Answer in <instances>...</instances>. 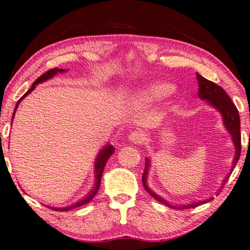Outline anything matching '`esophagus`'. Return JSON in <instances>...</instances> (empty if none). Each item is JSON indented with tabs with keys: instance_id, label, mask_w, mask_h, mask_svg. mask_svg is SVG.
<instances>
[{
	"instance_id": "esophagus-1",
	"label": "esophagus",
	"mask_w": 250,
	"mask_h": 250,
	"mask_svg": "<svg viewBox=\"0 0 250 250\" xmlns=\"http://www.w3.org/2000/svg\"><path fill=\"white\" fill-rule=\"evenodd\" d=\"M128 140L134 144H140V143L144 142V140H146V134L141 131L132 132L131 134H129Z\"/></svg>"
}]
</instances>
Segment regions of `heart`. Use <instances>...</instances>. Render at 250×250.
I'll return each instance as SVG.
<instances>
[{"mask_svg":"<svg viewBox=\"0 0 250 250\" xmlns=\"http://www.w3.org/2000/svg\"><path fill=\"white\" fill-rule=\"evenodd\" d=\"M173 85L168 82H153L146 85L139 93V98L143 103H154V101L164 99L172 92Z\"/></svg>","mask_w":250,"mask_h":250,"instance_id":"heart-1","label":"heart"}]
</instances>
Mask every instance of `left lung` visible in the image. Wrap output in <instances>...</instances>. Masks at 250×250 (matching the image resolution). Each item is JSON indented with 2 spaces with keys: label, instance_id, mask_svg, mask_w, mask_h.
Wrapping results in <instances>:
<instances>
[{
  "label": "left lung",
  "instance_id": "obj_1",
  "mask_svg": "<svg viewBox=\"0 0 250 250\" xmlns=\"http://www.w3.org/2000/svg\"><path fill=\"white\" fill-rule=\"evenodd\" d=\"M197 77V81H198V97L202 100H205L206 104H208L209 106H212L214 109H216L221 114L222 119H223V125L228 133L231 135V139H232L234 149H236V154H234L233 161H232V166H231L230 172L228 173L226 178L223 179L222 186L231 175V172L233 171L234 167H236L238 160H239L240 157V152H241V135H240V118H239V113H238L237 107L234 106V104L232 103V100L230 99V97L227 95V92L221 88V86L215 84L214 82L208 80L196 73ZM150 166H151V160L149 158L146 159V168H144V172L142 176V182H143V186L146 188V190L149 193L152 197H154L155 200L161 202L162 204L167 205L168 208H178V209H185V208H196V206L201 205V204H205L208 203L213 200V197H208L206 200L203 201H197V202H191V203L188 204H184V205H175L169 203L168 201H166L165 198H162L161 196H159L158 194H155L153 190L150 189V187L147 186L146 180H147V173H149L150 170ZM221 190L220 188L219 191Z\"/></svg>",
  "mask_w": 250,
  "mask_h": 250
}]
</instances>
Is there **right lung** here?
Returning <instances> with one entry per match:
<instances>
[{"label":"right lung","mask_w":250,"mask_h":250,"mask_svg":"<svg viewBox=\"0 0 250 250\" xmlns=\"http://www.w3.org/2000/svg\"><path fill=\"white\" fill-rule=\"evenodd\" d=\"M67 70H63V68H52V70L47 71L46 73H44L42 75V77H39L37 80H36L34 83H32L31 88L28 90V91L24 93V95L21 97V98L18 100L17 103V106L14 108V111H13V115H12V121H13V117L14 115H16V111L18 109V106H19V104L21 103V100L26 98V97L30 93L32 90L36 88V85L41 84V83L45 82L47 80H49V79H52L53 77H55L57 73H64V72H66ZM115 152V147L113 146H110V144H107V146H104L103 149L100 150V152L97 155L96 158V161H95V185H93L92 189L89 191L88 194L85 195L84 197L81 198L80 201H78L77 203L72 204V205H68V206H65V208H52V206H48V208H53L54 211H70L72 208H79V206H82L86 203H89L90 201L92 200L93 197L96 196V194L98 193L99 190V187H100V183H101V176H103V172H104V166H106V162L108 159L111 157V154H113Z\"/></svg>","instance_id":"right-lung-1"}]
</instances>
